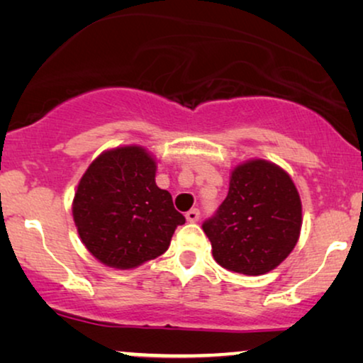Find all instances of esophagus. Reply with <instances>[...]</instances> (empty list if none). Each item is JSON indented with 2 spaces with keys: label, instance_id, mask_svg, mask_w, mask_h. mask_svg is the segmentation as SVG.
Masks as SVG:
<instances>
[{
  "label": "esophagus",
  "instance_id": "1",
  "mask_svg": "<svg viewBox=\"0 0 363 363\" xmlns=\"http://www.w3.org/2000/svg\"><path fill=\"white\" fill-rule=\"evenodd\" d=\"M185 216H186V221L195 223V221L200 220V210H196V208H193V210L188 211Z\"/></svg>",
  "mask_w": 363,
  "mask_h": 363
}]
</instances>
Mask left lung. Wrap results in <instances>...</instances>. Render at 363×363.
<instances>
[{
    "label": "left lung",
    "mask_w": 363,
    "mask_h": 363,
    "mask_svg": "<svg viewBox=\"0 0 363 363\" xmlns=\"http://www.w3.org/2000/svg\"><path fill=\"white\" fill-rule=\"evenodd\" d=\"M301 225V198L291 177L274 163L251 160L233 170L228 196L201 226L218 264L259 276L289 256Z\"/></svg>",
    "instance_id": "obj_1"
}]
</instances>
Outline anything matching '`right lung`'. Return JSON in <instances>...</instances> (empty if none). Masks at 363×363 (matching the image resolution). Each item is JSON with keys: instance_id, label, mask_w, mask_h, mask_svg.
I'll return each mask as SVG.
<instances>
[{"instance_id": "1", "label": "right lung", "mask_w": 363, "mask_h": 363, "mask_svg": "<svg viewBox=\"0 0 363 363\" xmlns=\"http://www.w3.org/2000/svg\"><path fill=\"white\" fill-rule=\"evenodd\" d=\"M155 160L142 147L102 153L79 182L72 215L92 256L117 269L155 259L185 216L155 183Z\"/></svg>"}]
</instances>
